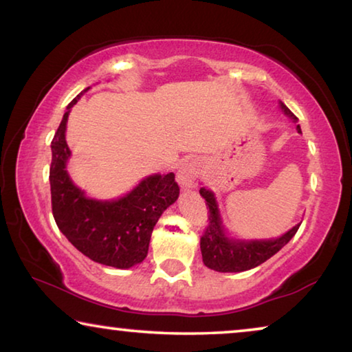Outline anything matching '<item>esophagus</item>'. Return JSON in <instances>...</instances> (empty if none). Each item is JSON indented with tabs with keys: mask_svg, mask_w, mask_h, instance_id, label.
<instances>
[{
	"mask_svg": "<svg viewBox=\"0 0 352 352\" xmlns=\"http://www.w3.org/2000/svg\"><path fill=\"white\" fill-rule=\"evenodd\" d=\"M200 172H201V163L199 160L195 158L186 160V162H183L180 164V168L177 170V182L184 189L194 188V183L199 178Z\"/></svg>",
	"mask_w": 352,
	"mask_h": 352,
	"instance_id": "1",
	"label": "esophagus"
}]
</instances>
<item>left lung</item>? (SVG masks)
Wrapping results in <instances>:
<instances>
[{
  "label": "left lung",
  "mask_w": 352,
  "mask_h": 352,
  "mask_svg": "<svg viewBox=\"0 0 352 352\" xmlns=\"http://www.w3.org/2000/svg\"><path fill=\"white\" fill-rule=\"evenodd\" d=\"M279 105H281L284 115H287L294 122L298 121V118L283 102H279ZM296 130L298 133H301L300 126H296ZM200 195L206 200L208 220H210L204 236L200 237V250L204 264L211 270L236 273L254 269V267L261 265L262 262L270 259L273 254H276L284 245H287L289 241L296 234V231L301 225H295L294 228L289 230L281 237H278V239H231V237L225 234V228L222 225V219H220L217 201L216 197H214L212 190L200 188Z\"/></svg>",
  "instance_id": "left-lung-1"
}]
</instances>
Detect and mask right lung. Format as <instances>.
I'll return each instance as SVG.
<instances>
[{"mask_svg":"<svg viewBox=\"0 0 352 352\" xmlns=\"http://www.w3.org/2000/svg\"><path fill=\"white\" fill-rule=\"evenodd\" d=\"M88 88L68 104L51 142L52 216L65 237L87 258L115 269H130L144 261L153 226L178 199L180 188L174 172L148 175L118 200L90 199L76 186L67 170L71 151L65 132L71 107Z\"/></svg>","mask_w":352,"mask_h":352,"instance_id":"1","label":"right lung"}]
</instances>
